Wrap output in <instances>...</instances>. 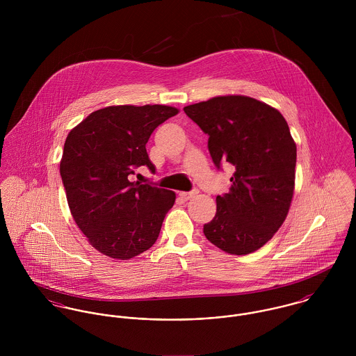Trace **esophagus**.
Returning <instances> with one entry per match:
<instances>
[{
	"label": "esophagus",
	"mask_w": 356,
	"mask_h": 356,
	"mask_svg": "<svg viewBox=\"0 0 356 356\" xmlns=\"http://www.w3.org/2000/svg\"><path fill=\"white\" fill-rule=\"evenodd\" d=\"M195 195H196V192H181V193H179V197H181L184 202H188V200H191Z\"/></svg>",
	"instance_id": "obj_1"
}]
</instances>
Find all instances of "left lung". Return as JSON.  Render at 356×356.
<instances>
[{
	"label": "left lung",
	"mask_w": 356,
	"mask_h": 356,
	"mask_svg": "<svg viewBox=\"0 0 356 356\" xmlns=\"http://www.w3.org/2000/svg\"><path fill=\"white\" fill-rule=\"evenodd\" d=\"M184 111L209 136L215 165L236 167L204 234L227 254H252L273 238L291 208L296 143L289 126L278 109L240 95L216 96Z\"/></svg>",
	"instance_id": "left-lung-1"
}]
</instances>
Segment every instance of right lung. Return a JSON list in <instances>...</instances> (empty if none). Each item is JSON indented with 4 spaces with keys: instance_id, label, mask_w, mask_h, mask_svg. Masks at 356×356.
<instances>
[{
    "instance_id": "right-lung-1",
    "label": "right lung",
    "mask_w": 356,
    "mask_h": 356,
    "mask_svg": "<svg viewBox=\"0 0 356 356\" xmlns=\"http://www.w3.org/2000/svg\"><path fill=\"white\" fill-rule=\"evenodd\" d=\"M178 112L159 104L111 105L68 133L60 160L67 202L89 244L102 254L127 260L156 243L175 193L131 182L129 175L141 165L154 171L145 145L153 130Z\"/></svg>"
}]
</instances>
